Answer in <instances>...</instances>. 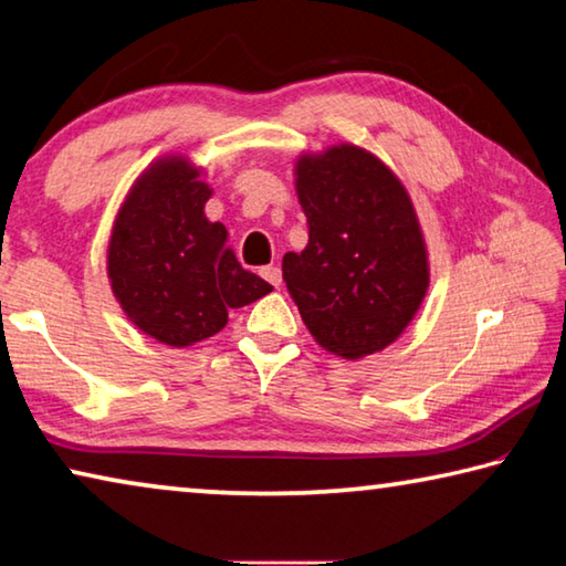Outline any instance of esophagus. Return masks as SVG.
I'll list each match as a JSON object with an SVG mask.
<instances>
[{
  "mask_svg": "<svg viewBox=\"0 0 566 566\" xmlns=\"http://www.w3.org/2000/svg\"><path fill=\"white\" fill-rule=\"evenodd\" d=\"M261 275L265 277L268 283L275 285V289H277V285L283 283V273H281V268H277V265H268V268H263Z\"/></svg>",
  "mask_w": 566,
  "mask_h": 566,
  "instance_id": "obj_1",
  "label": "esophagus"
}]
</instances>
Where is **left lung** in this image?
<instances>
[{"mask_svg":"<svg viewBox=\"0 0 566 566\" xmlns=\"http://www.w3.org/2000/svg\"><path fill=\"white\" fill-rule=\"evenodd\" d=\"M308 245L283 255V281L311 336L348 360L401 336L429 291V253L401 180L364 147L295 163Z\"/></svg>","mask_w":566,"mask_h":566,"instance_id":"8db88e82","label":"left lung"}]
</instances>
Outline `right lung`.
<instances>
[{
    "label": "right lung",
    "mask_w": 566,
    "mask_h": 566,
    "mask_svg": "<svg viewBox=\"0 0 566 566\" xmlns=\"http://www.w3.org/2000/svg\"><path fill=\"white\" fill-rule=\"evenodd\" d=\"M200 175L182 155L155 160L129 188L107 245V277L127 318L172 348L216 336L230 308L273 291L238 263L226 226L206 218L212 190Z\"/></svg>",
    "instance_id": "add662e5"
}]
</instances>
